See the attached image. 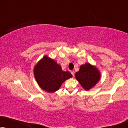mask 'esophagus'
Here are the masks:
<instances>
[{
    "mask_svg": "<svg viewBox=\"0 0 128 128\" xmlns=\"http://www.w3.org/2000/svg\"><path fill=\"white\" fill-rule=\"evenodd\" d=\"M70 72H71V73H72V74L73 75V76H74V71H71Z\"/></svg>",
    "mask_w": 128,
    "mask_h": 128,
    "instance_id": "34e87169",
    "label": "esophagus"
}]
</instances>
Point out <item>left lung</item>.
<instances>
[{"label":"left lung","mask_w":128,"mask_h":128,"mask_svg":"<svg viewBox=\"0 0 128 128\" xmlns=\"http://www.w3.org/2000/svg\"><path fill=\"white\" fill-rule=\"evenodd\" d=\"M75 77L82 87L88 91L99 82L101 73L96 66L86 63L80 66L79 70L75 74Z\"/></svg>","instance_id":"obj_1"}]
</instances>
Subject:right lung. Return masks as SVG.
<instances>
[{
    "instance_id": "obj_1",
    "label": "right lung",
    "mask_w": 128,
    "mask_h": 128,
    "mask_svg": "<svg viewBox=\"0 0 128 128\" xmlns=\"http://www.w3.org/2000/svg\"><path fill=\"white\" fill-rule=\"evenodd\" d=\"M34 74L39 86L48 92L58 90L64 81L72 78L69 71H63L61 66L47 55L34 66Z\"/></svg>"
}]
</instances>
